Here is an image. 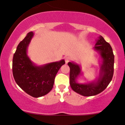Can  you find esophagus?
<instances>
[{
  "mask_svg": "<svg viewBox=\"0 0 125 125\" xmlns=\"http://www.w3.org/2000/svg\"><path fill=\"white\" fill-rule=\"evenodd\" d=\"M64 61H65L66 63L67 64V63L70 61V58H69V57H66V58H64Z\"/></svg>",
  "mask_w": 125,
  "mask_h": 125,
  "instance_id": "1",
  "label": "esophagus"
}]
</instances>
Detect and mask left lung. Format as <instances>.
Returning a JSON list of instances; mask_svg holds the SVG:
<instances>
[{"label": "left lung", "mask_w": 125, "mask_h": 125, "mask_svg": "<svg viewBox=\"0 0 125 125\" xmlns=\"http://www.w3.org/2000/svg\"><path fill=\"white\" fill-rule=\"evenodd\" d=\"M94 49L99 53L102 59L99 75L91 82L80 83L77 79L83 73L80 65L69 62L70 67V85L73 91L84 96H92L100 94L106 88L112 81L114 71V54L112 48L102 36L96 40Z\"/></svg>", "instance_id": "obj_1"}]
</instances>
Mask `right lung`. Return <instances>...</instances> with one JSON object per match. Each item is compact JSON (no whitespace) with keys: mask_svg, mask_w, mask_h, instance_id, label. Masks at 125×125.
<instances>
[{"mask_svg":"<svg viewBox=\"0 0 125 125\" xmlns=\"http://www.w3.org/2000/svg\"><path fill=\"white\" fill-rule=\"evenodd\" d=\"M33 36L30 31L18 44L13 58L12 71L15 81L21 89L31 96L39 97L52 89L56 75L65 62L63 59L42 66L34 64L27 54Z\"/></svg>","mask_w":125,"mask_h":125,"instance_id":"right-lung-1","label":"right lung"}]
</instances>
